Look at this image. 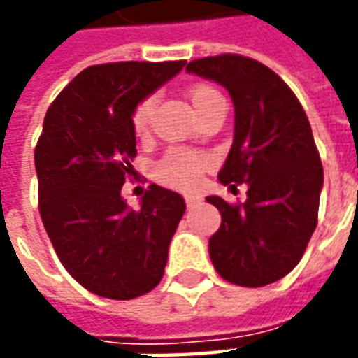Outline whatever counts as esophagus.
I'll return each instance as SVG.
<instances>
[{
  "mask_svg": "<svg viewBox=\"0 0 358 358\" xmlns=\"http://www.w3.org/2000/svg\"><path fill=\"white\" fill-rule=\"evenodd\" d=\"M201 201H203L201 195H197V194H187L186 195L187 207H195V205H199V203H201Z\"/></svg>",
  "mask_w": 358,
  "mask_h": 358,
  "instance_id": "34e87169",
  "label": "esophagus"
}]
</instances>
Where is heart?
Segmentation results:
<instances>
[{
	"mask_svg": "<svg viewBox=\"0 0 358 358\" xmlns=\"http://www.w3.org/2000/svg\"><path fill=\"white\" fill-rule=\"evenodd\" d=\"M187 97H189V103L194 107L195 115H201L203 110L210 109L218 103H224V97L220 95V92L213 88V86H207V84L194 86L189 90ZM153 103H155V97L149 95V97H143L134 107L132 128L138 136L148 132ZM205 164H207V161L201 155H194V153H187V151H182V149H172L159 161L157 174H159V178L166 182V184H171V186L192 187L197 184Z\"/></svg>",
	"mask_w": 358,
	"mask_h": 358,
	"instance_id": "heart-1",
	"label": "heart"
}]
</instances>
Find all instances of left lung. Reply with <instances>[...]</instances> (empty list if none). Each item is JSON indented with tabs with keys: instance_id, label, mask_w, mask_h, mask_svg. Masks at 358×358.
Returning a JSON list of instances; mask_svg holds the SVG:
<instances>
[{
	"instance_id": "obj_1",
	"label": "left lung",
	"mask_w": 358,
	"mask_h": 358,
	"mask_svg": "<svg viewBox=\"0 0 358 358\" xmlns=\"http://www.w3.org/2000/svg\"><path fill=\"white\" fill-rule=\"evenodd\" d=\"M189 74L228 90L234 143L220 184H248L243 205L209 195L222 217L210 261L232 284L261 287L289 274L316 228L324 171L305 110L268 66L241 55L195 59Z\"/></svg>"
}]
</instances>
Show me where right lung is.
Masks as SVG:
<instances>
[{
	"label": "right lung",
	"instance_id": "add662e5",
	"mask_svg": "<svg viewBox=\"0 0 358 358\" xmlns=\"http://www.w3.org/2000/svg\"><path fill=\"white\" fill-rule=\"evenodd\" d=\"M184 65L88 66L45 113L34 151L40 215L59 261L95 295L134 299L164 274L184 197L151 184L134 210L120 189L136 157L134 107Z\"/></svg>",
	"mask_w": 358,
	"mask_h": 358
}]
</instances>
